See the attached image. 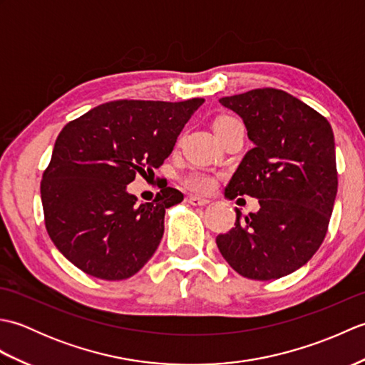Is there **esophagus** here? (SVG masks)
<instances>
[{
	"label": "esophagus",
	"instance_id": "1",
	"mask_svg": "<svg viewBox=\"0 0 365 365\" xmlns=\"http://www.w3.org/2000/svg\"><path fill=\"white\" fill-rule=\"evenodd\" d=\"M188 202H190L191 205H196V207H204V205L210 204V200L204 199V197H197V196H190V197H188Z\"/></svg>",
	"mask_w": 365,
	"mask_h": 365
}]
</instances>
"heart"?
<instances>
[{
	"mask_svg": "<svg viewBox=\"0 0 365 365\" xmlns=\"http://www.w3.org/2000/svg\"><path fill=\"white\" fill-rule=\"evenodd\" d=\"M232 120V118H220L215 122V128H218L224 123ZM182 185L187 187L191 191H197V192H208L215 188L216 185V178L213 174L207 173L204 169H191L187 174L182 175Z\"/></svg>",
	"mask_w": 365,
	"mask_h": 365,
	"instance_id": "b5f03b06",
	"label": "heart"
}]
</instances>
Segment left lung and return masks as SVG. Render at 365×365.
I'll return each mask as SVG.
<instances>
[{
    "mask_svg": "<svg viewBox=\"0 0 365 365\" xmlns=\"http://www.w3.org/2000/svg\"><path fill=\"white\" fill-rule=\"evenodd\" d=\"M220 103L243 119L254 143L226 196L259 199L260 210L216 237L238 274L271 281L301 268L319 251L337 195L334 133L314 108L281 89H252Z\"/></svg>",
    "mask_w": 365,
    "mask_h": 365,
    "instance_id": "1",
    "label": "left lung"
}]
</instances>
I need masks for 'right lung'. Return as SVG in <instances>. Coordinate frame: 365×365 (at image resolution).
Listing matches in <instances>:
<instances>
[{"label": "right lung", "mask_w": 365, "mask_h": 365, "mask_svg": "<svg viewBox=\"0 0 365 365\" xmlns=\"http://www.w3.org/2000/svg\"><path fill=\"white\" fill-rule=\"evenodd\" d=\"M202 103L115 100L61 130L41 197L51 242L76 268L122 281L149 262L165 232L166 208L183 195L166 187L152 202L138 204L127 185L163 165Z\"/></svg>", "instance_id": "obj_1"}]
</instances>
